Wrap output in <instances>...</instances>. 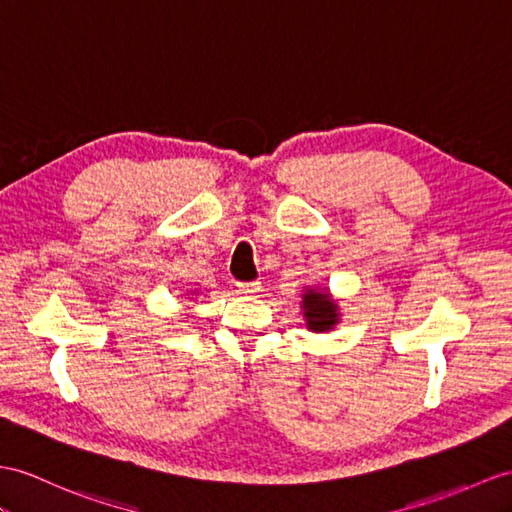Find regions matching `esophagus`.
Instances as JSON below:
<instances>
[{"instance_id": "esophagus-1", "label": "esophagus", "mask_w": 512, "mask_h": 512, "mask_svg": "<svg viewBox=\"0 0 512 512\" xmlns=\"http://www.w3.org/2000/svg\"><path fill=\"white\" fill-rule=\"evenodd\" d=\"M260 291V282H241L239 284V293L243 295H256Z\"/></svg>"}]
</instances>
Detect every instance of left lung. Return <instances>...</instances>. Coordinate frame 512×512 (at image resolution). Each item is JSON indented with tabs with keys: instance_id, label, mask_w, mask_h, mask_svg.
<instances>
[{
	"instance_id": "1",
	"label": "left lung",
	"mask_w": 512,
	"mask_h": 512,
	"mask_svg": "<svg viewBox=\"0 0 512 512\" xmlns=\"http://www.w3.org/2000/svg\"><path fill=\"white\" fill-rule=\"evenodd\" d=\"M302 317L310 332H330L341 323L339 299H334L328 286H304L302 293Z\"/></svg>"
}]
</instances>
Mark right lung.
I'll use <instances>...</instances> for the list:
<instances>
[{
  "label": "right lung",
  "instance_id": "add662e5",
  "mask_svg": "<svg viewBox=\"0 0 512 512\" xmlns=\"http://www.w3.org/2000/svg\"><path fill=\"white\" fill-rule=\"evenodd\" d=\"M191 295H197V291H191Z\"/></svg>",
  "mask_w": 512,
  "mask_h": 512
}]
</instances>
